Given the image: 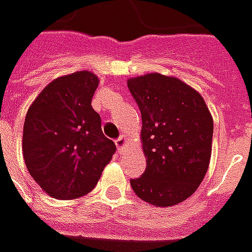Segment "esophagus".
<instances>
[{"mask_svg": "<svg viewBox=\"0 0 252 252\" xmlns=\"http://www.w3.org/2000/svg\"><path fill=\"white\" fill-rule=\"evenodd\" d=\"M115 144L118 151H119V152H123V151L126 149V147H127V138H126V136H121L116 140Z\"/></svg>", "mask_w": 252, "mask_h": 252, "instance_id": "1", "label": "esophagus"}]
</instances>
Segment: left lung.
Wrapping results in <instances>:
<instances>
[{"mask_svg": "<svg viewBox=\"0 0 252 252\" xmlns=\"http://www.w3.org/2000/svg\"><path fill=\"white\" fill-rule=\"evenodd\" d=\"M141 111L147 167L130 185L141 200L176 206L199 188L211 156L214 122L200 93L174 76L147 74L127 79Z\"/></svg>", "mask_w": 252, "mask_h": 252, "instance_id": "1", "label": "left lung"}]
</instances>
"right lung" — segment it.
<instances>
[{
  "label": "right lung",
  "instance_id": "add662e5",
  "mask_svg": "<svg viewBox=\"0 0 252 252\" xmlns=\"http://www.w3.org/2000/svg\"><path fill=\"white\" fill-rule=\"evenodd\" d=\"M98 78L90 71L59 76L38 94L24 119L23 156L30 176L52 197L89 193L115 154L92 108Z\"/></svg>",
  "mask_w": 252,
  "mask_h": 252
}]
</instances>
